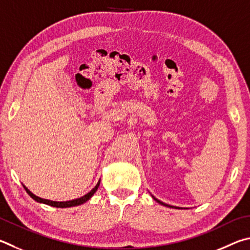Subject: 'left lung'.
Here are the masks:
<instances>
[{
    "label": "left lung",
    "mask_w": 250,
    "mask_h": 250,
    "mask_svg": "<svg viewBox=\"0 0 250 250\" xmlns=\"http://www.w3.org/2000/svg\"><path fill=\"white\" fill-rule=\"evenodd\" d=\"M154 198V197H153ZM154 200H155V201H157V202H160L161 204H163V206H166V207H170V208H172L171 206H168V204H166V203H163L162 201H160V200H157V199L156 198H154Z\"/></svg>",
    "instance_id": "1"
}]
</instances>
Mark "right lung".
<instances>
[{"label": "right lung", "mask_w": 250, "mask_h": 250, "mask_svg": "<svg viewBox=\"0 0 250 250\" xmlns=\"http://www.w3.org/2000/svg\"><path fill=\"white\" fill-rule=\"evenodd\" d=\"M99 184H101V181H98V184L95 186V188H93L90 191L85 194L84 197L82 198H79V199H75V200H71V201H65V202H57V201H51V200H47V199H42V198H39L37 196H35L34 193H31L28 189H27L25 186L24 188L27 191V193L29 194V196L34 199V200H36L37 202H42V203H44V204H48V206H51V207H56V208H69V207H75V206H80V204H83L84 202H86L88 200V199L93 196V194L96 192V190L98 189L99 187Z\"/></svg>", "instance_id": "obj_1"}]
</instances>
